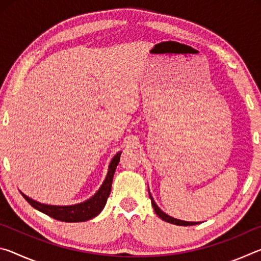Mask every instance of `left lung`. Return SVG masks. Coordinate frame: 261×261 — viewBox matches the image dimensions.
I'll use <instances>...</instances> for the list:
<instances>
[{
    "mask_svg": "<svg viewBox=\"0 0 261 261\" xmlns=\"http://www.w3.org/2000/svg\"><path fill=\"white\" fill-rule=\"evenodd\" d=\"M149 198H151L152 206H153L154 211H155L156 215H158L160 219H162L163 221H166V222L176 224V226H194V224L199 223V222H188V221H182V220L175 219V218H173V216H169L168 214H166L165 212H162L160 208H159V206L155 204V201H154L153 197L151 196V193H149Z\"/></svg>",
    "mask_w": 261,
    "mask_h": 261,
    "instance_id": "8db88e82",
    "label": "left lung"
}]
</instances>
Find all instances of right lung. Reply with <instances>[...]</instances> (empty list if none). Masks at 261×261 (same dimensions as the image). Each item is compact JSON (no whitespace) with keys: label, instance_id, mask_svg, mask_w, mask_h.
Here are the masks:
<instances>
[{"label":"right lung","instance_id":"right-lung-1","mask_svg":"<svg viewBox=\"0 0 261 261\" xmlns=\"http://www.w3.org/2000/svg\"><path fill=\"white\" fill-rule=\"evenodd\" d=\"M122 152H118L116 155L113 158V160L110 161L109 169L107 176L103 180L102 185L100 189L96 191L93 197H91L90 199L81 202V204L76 205H69V206H56V205H46L41 204V202L33 200L32 198H29L25 196L24 193L23 197L29 204L34 207L35 210L42 212L46 215L50 216V218L63 221V222H84V221L91 220L95 218L96 215L100 214V212L103 210V207L107 202V199L110 194V190H112V183L113 177L116 170V167L120 162V156Z\"/></svg>","mask_w":261,"mask_h":261}]
</instances>
